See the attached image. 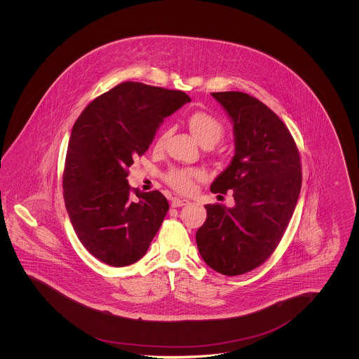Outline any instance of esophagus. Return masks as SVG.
Returning <instances> with one entry per match:
<instances>
[{"label":"esophagus","instance_id":"34e87169","mask_svg":"<svg viewBox=\"0 0 359 359\" xmlns=\"http://www.w3.org/2000/svg\"><path fill=\"white\" fill-rule=\"evenodd\" d=\"M189 205V201H187V199H179V198H173L172 199V207H183V205Z\"/></svg>","mask_w":359,"mask_h":359}]
</instances>
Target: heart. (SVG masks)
Segmentation results:
<instances>
[{
    "mask_svg": "<svg viewBox=\"0 0 359 359\" xmlns=\"http://www.w3.org/2000/svg\"><path fill=\"white\" fill-rule=\"evenodd\" d=\"M188 129L195 140L205 148L215 145L223 136V125L221 121L205 111H195L187 120ZM168 133H163L157 145H161ZM205 179V173L195 168H173L167 173L165 180L175 191L180 194H191L195 188V182Z\"/></svg>",
    "mask_w": 359,
    "mask_h": 359,
    "instance_id": "heart-1",
    "label": "heart"
}]
</instances>
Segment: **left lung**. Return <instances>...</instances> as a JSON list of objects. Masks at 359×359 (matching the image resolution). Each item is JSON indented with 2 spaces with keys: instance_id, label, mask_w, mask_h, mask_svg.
Returning <instances> with one entry per match:
<instances>
[{
  "instance_id": "obj_1",
  "label": "left lung",
  "mask_w": 359,
  "mask_h": 359,
  "mask_svg": "<svg viewBox=\"0 0 359 359\" xmlns=\"http://www.w3.org/2000/svg\"><path fill=\"white\" fill-rule=\"evenodd\" d=\"M211 95L231 120L236 152L210 189H233L236 205H205L196 245L211 269L238 276L264 264L283 238L300 195L302 163L288 128L266 104L241 91Z\"/></svg>"
}]
</instances>
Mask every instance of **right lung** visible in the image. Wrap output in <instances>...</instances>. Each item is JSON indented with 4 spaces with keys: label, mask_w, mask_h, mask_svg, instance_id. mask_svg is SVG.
Returning <instances> with one entry per match:
<instances>
[{
    "label": "right lung",
    "mask_w": 359,
    "mask_h": 359,
    "mask_svg": "<svg viewBox=\"0 0 359 359\" xmlns=\"http://www.w3.org/2000/svg\"><path fill=\"white\" fill-rule=\"evenodd\" d=\"M189 101L179 90L123 82L95 98L75 122L65 203L78 238L104 264L137 262L164 221L168 201L158 191L132 189L128 170L148 151L164 118Z\"/></svg>",
    "instance_id": "right-lung-1"
}]
</instances>
